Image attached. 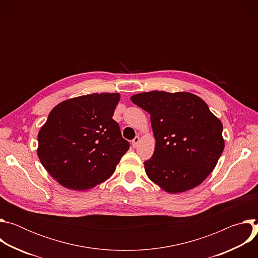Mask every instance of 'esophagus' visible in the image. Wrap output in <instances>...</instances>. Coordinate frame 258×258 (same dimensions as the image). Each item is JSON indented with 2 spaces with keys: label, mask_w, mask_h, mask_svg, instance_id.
I'll return each instance as SVG.
<instances>
[{
  "label": "esophagus",
  "mask_w": 258,
  "mask_h": 258,
  "mask_svg": "<svg viewBox=\"0 0 258 258\" xmlns=\"http://www.w3.org/2000/svg\"><path fill=\"white\" fill-rule=\"evenodd\" d=\"M140 137L139 136H137L133 141H132V145H133V147H134V148H137V147H138V145H139V143H140Z\"/></svg>",
  "instance_id": "esophagus-1"
}]
</instances>
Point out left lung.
<instances>
[{"instance_id":"obj_1","label":"left lung","mask_w":258,"mask_h":258,"mask_svg":"<svg viewBox=\"0 0 258 258\" xmlns=\"http://www.w3.org/2000/svg\"><path fill=\"white\" fill-rule=\"evenodd\" d=\"M131 100L150 114L156 141L153 156L144 162L148 177L171 194L199 186L224 151L222 121L188 92L152 91Z\"/></svg>"}]
</instances>
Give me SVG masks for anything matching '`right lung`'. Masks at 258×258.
<instances>
[{
	"mask_svg": "<svg viewBox=\"0 0 258 258\" xmlns=\"http://www.w3.org/2000/svg\"><path fill=\"white\" fill-rule=\"evenodd\" d=\"M120 95L101 93L55 106L38 135V156L61 186L76 191L106 180L130 148L112 118Z\"/></svg>",
	"mask_w": 258,
	"mask_h": 258,
	"instance_id": "add662e5",
	"label": "right lung"
}]
</instances>
